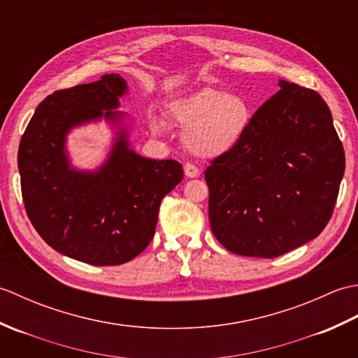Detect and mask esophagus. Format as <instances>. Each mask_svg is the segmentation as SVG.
Wrapping results in <instances>:
<instances>
[{"instance_id": "34e87169", "label": "esophagus", "mask_w": 358, "mask_h": 358, "mask_svg": "<svg viewBox=\"0 0 358 358\" xmlns=\"http://www.w3.org/2000/svg\"><path fill=\"white\" fill-rule=\"evenodd\" d=\"M185 173H186L187 178H195V177H199V175H200V171H199V167H196L195 164L186 163L185 164Z\"/></svg>"}]
</instances>
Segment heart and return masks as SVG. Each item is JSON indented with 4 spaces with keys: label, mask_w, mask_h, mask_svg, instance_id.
<instances>
[{
    "label": "heart",
    "mask_w": 358,
    "mask_h": 358,
    "mask_svg": "<svg viewBox=\"0 0 358 358\" xmlns=\"http://www.w3.org/2000/svg\"><path fill=\"white\" fill-rule=\"evenodd\" d=\"M171 115L186 127V148L195 155L217 157L232 149L250 123V106L238 94H223L217 89L199 92L175 101Z\"/></svg>",
    "instance_id": "1"
}]
</instances>
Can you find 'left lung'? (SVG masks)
<instances>
[{
	"instance_id": "1",
	"label": "left lung",
	"mask_w": 358,
	"mask_h": 358,
	"mask_svg": "<svg viewBox=\"0 0 358 358\" xmlns=\"http://www.w3.org/2000/svg\"><path fill=\"white\" fill-rule=\"evenodd\" d=\"M280 87L204 171L212 232L238 255L275 258L318 237L345 173L328 104L295 83Z\"/></svg>"
}]
</instances>
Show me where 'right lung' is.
Here are the masks:
<instances>
[{
    "label": "right lung",
    "instance_id": "1",
    "mask_svg": "<svg viewBox=\"0 0 358 358\" xmlns=\"http://www.w3.org/2000/svg\"><path fill=\"white\" fill-rule=\"evenodd\" d=\"M124 90L117 73L55 90L38 104L18 149L30 223L50 248L95 266L123 264L141 254L154 238L159 203L183 180L175 159L144 158L129 149L124 131L96 173L69 169L67 131L101 115L115 118L110 109Z\"/></svg>",
    "mask_w": 358,
    "mask_h": 358
}]
</instances>
